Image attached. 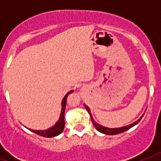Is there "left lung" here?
I'll use <instances>...</instances> for the list:
<instances>
[{
  "instance_id": "1",
  "label": "left lung",
  "mask_w": 161,
  "mask_h": 161,
  "mask_svg": "<svg viewBox=\"0 0 161 161\" xmlns=\"http://www.w3.org/2000/svg\"><path fill=\"white\" fill-rule=\"evenodd\" d=\"M84 106H85V109H87V111L89 112V115H90L91 120H92V122H93V124L94 125L95 128H96L98 131L101 132V133H103V134H105V135H109V136L117 135V134H120V133H122V132H124V131H126V130H129L130 128L133 127L134 126H136V124H138L139 121L141 120V119L143 118V114H143L142 115L141 117L139 118L137 121H136L135 123H131V124H129V125H127V126H122V127H118V128H109V127H106V126H102V125L97 123L96 122L94 121V119H93V116H92V114H91L90 109H89V108L86 105H85V104L84 105Z\"/></svg>"
}]
</instances>
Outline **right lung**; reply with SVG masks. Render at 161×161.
Listing matches in <instances>:
<instances>
[{
  "instance_id": "obj_1",
  "label": "right lung",
  "mask_w": 161,
  "mask_h": 161,
  "mask_svg": "<svg viewBox=\"0 0 161 161\" xmlns=\"http://www.w3.org/2000/svg\"><path fill=\"white\" fill-rule=\"evenodd\" d=\"M73 93V90L69 91L68 93L64 96L63 101H62V109H61V114L59 115V120L56 122L55 125L50 128L47 129V130H31V129H29L30 130H31L34 133L37 134L38 136H42V137H46V138H52L55 137V136H59V134H61L63 132L64 128V124H65V121H64V112H65V108H66V103H67V97L70 93Z\"/></svg>"
}]
</instances>
